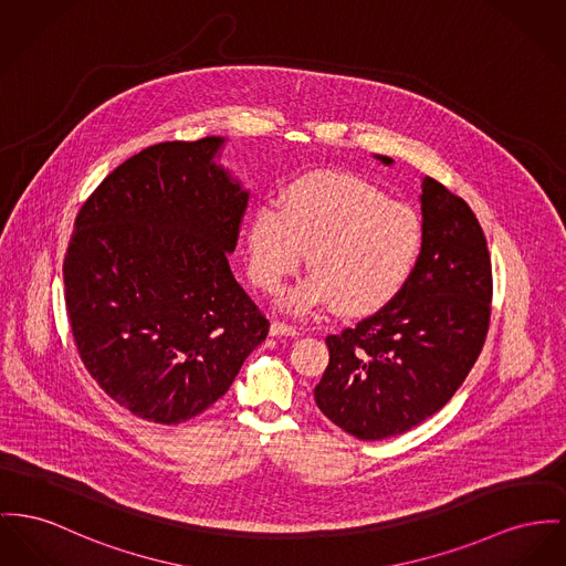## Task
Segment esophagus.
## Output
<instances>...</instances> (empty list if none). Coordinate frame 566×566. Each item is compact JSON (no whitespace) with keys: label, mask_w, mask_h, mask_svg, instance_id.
I'll return each mask as SVG.
<instances>
[{"label":"esophagus","mask_w":566,"mask_h":566,"mask_svg":"<svg viewBox=\"0 0 566 566\" xmlns=\"http://www.w3.org/2000/svg\"><path fill=\"white\" fill-rule=\"evenodd\" d=\"M270 335L272 337H296V335H301L294 326H290V324H285V322H272L270 324Z\"/></svg>","instance_id":"obj_1"}]
</instances>
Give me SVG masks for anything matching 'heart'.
<instances>
[{
  "instance_id": "b5f03b06",
  "label": "heart",
  "mask_w": 566,
  "mask_h": 566,
  "mask_svg": "<svg viewBox=\"0 0 566 566\" xmlns=\"http://www.w3.org/2000/svg\"><path fill=\"white\" fill-rule=\"evenodd\" d=\"M313 272L283 296L290 313L335 304L340 315H369L395 301L424 253V221L410 203L349 174H308L262 203L247 229L253 283L276 294L304 260Z\"/></svg>"
}]
</instances>
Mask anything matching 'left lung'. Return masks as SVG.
Wrapping results in <instances>:
<instances>
[{
  "mask_svg": "<svg viewBox=\"0 0 566 566\" xmlns=\"http://www.w3.org/2000/svg\"><path fill=\"white\" fill-rule=\"evenodd\" d=\"M420 189L424 253L415 279L371 317L326 339L331 363L313 390L324 416L358 440L406 433L442 410L490 328L485 233L447 187L424 176Z\"/></svg>",
  "mask_w": 566,
  "mask_h": 566,
  "instance_id": "obj_1",
  "label": "left lung"
}]
</instances>
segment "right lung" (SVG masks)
<instances>
[{"mask_svg": "<svg viewBox=\"0 0 566 566\" xmlns=\"http://www.w3.org/2000/svg\"><path fill=\"white\" fill-rule=\"evenodd\" d=\"M223 137L165 142L78 210L64 298L78 356L130 415L178 424L219 401L270 322L229 268L249 190Z\"/></svg>", "mask_w": 566, "mask_h": 566, "instance_id": "1", "label": "right lung"}]
</instances>
